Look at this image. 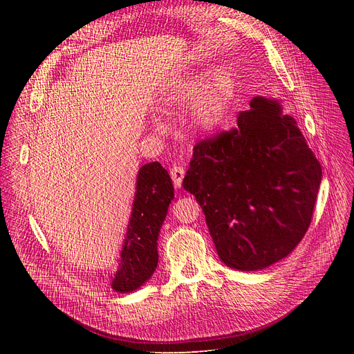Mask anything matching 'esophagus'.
<instances>
[{
    "label": "esophagus",
    "mask_w": 354,
    "mask_h": 354,
    "mask_svg": "<svg viewBox=\"0 0 354 354\" xmlns=\"http://www.w3.org/2000/svg\"><path fill=\"white\" fill-rule=\"evenodd\" d=\"M171 178H172V182L175 185V188H180L182 185V180H183V176H185V169L182 166L179 165H175L171 167Z\"/></svg>",
    "instance_id": "esophagus-1"
}]
</instances>
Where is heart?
<instances>
[{"label":"heart","instance_id":"obj_1","mask_svg":"<svg viewBox=\"0 0 354 354\" xmlns=\"http://www.w3.org/2000/svg\"><path fill=\"white\" fill-rule=\"evenodd\" d=\"M234 97V80L231 74L218 70L201 82L189 76L176 82L165 95L169 107L192 106V122L203 132H211L225 120Z\"/></svg>","mask_w":354,"mask_h":354}]
</instances>
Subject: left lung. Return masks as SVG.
Masks as SVG:
<instances>
[{"label": "left lung", "instance_id": "1", "mask_svg": "<svg viewBox=\"0 0 354 354\" xmlns=\"http://www.w3.org/2000/svg\"><path fill=\"white\" fill-rule=\"evenodd\" d=\"M322 166L274 99L252 97L236 127L203 139L183 179L225 266L263 270L287 257L313 218Z\"/></svg>", "mask_w": 354, "mask_h": 354}]
</instances>
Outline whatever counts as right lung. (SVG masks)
<instances>
[{
  "instance_id": "add662e5",
  "label": "right lung",
  "mask_w": 354,
  "mask_h": 354,
  "mask_svg": "<svg viewBox=\"0 0 354 354\" xmlns=\"http://www.w3.org/2000/svg\"><path fill=\"white\" fill-rule=\"evenodd\" d=\"M172 199L174 185L165 167L159 162L143 165L138 174L119 270L110 275L115 291H135L153 275L159 259L158 236Z\"/></svg>"
}]
</instances>
